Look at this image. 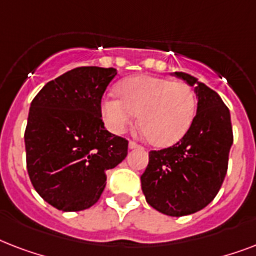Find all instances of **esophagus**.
Instances as JSON below:
<instances>
[{"label": "esophagus", "instance_id": "1", "mask_svg": "<svg viewBox=\"0 0 256 256\" xmlns=\"http://www.w3.org/2000/svg\"><path fill=\"white\" fill-rule=\"evenodd\" d=\"M128 148H142L140 144H136V142H134V140H130L128 142Z\"/></svg>", "mask_w": 256, "mask_h": 256}]
</instances>
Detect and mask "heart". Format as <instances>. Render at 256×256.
Masks as SVG:
<instances>
[{"label":"heart","instance_id":"b5f03b06","mask_svg":"<svg viewBox=\"0 0 256 256\" xmlns=\"http://www.w3.org/2000/svg\"><path fill=\"white\" fill-rule=\"evenodd\" d=\"M120 96L102 102V116L108 130L122 134L140 116V130L156 146L178 142L188 132L196 114L194 90L182 81L134 77L120 84Z\"/></svg>","mask_w":256,"mask_h":256}]
</instances>
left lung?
<instances>
[{
    "label": "left lung",
    "mask_w": 256,
    "mask_h": 256,
    "mask_svg": "<svg viewBox=\"0 0 256 256\" xmlns=\"http://www.w3.org/2000/svg\"><path fill=\"white\" fill-rule=\"evenodd\" d=\"M198 96L188 132L175 144L148 152L140 175L146 202L162 214L183 216L206 207L220 190L234 140L230 112L212 88L190 74L175 72Z\"/></svg>",
    "instance_id": "left-lung-1"
}]
</instances>
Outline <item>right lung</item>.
<instances>
[{"label": "right lung", "instance_id": "add662e5", "mask_svg": "<svg viewBox=\"0 0 256 256\" xmlns=\"http://www.w3.org/2000/svg\"><path fill=\"white\" fill-rule=\"evenodd\" d=\"M114 68L82 66L48 82L32 100L26 168L36 191L61 211L98 202L106 171L128 156V140L104 126L100 102Z\"/></svg>", "mask_w": 256, "mask_h": 256}]
</instances>
